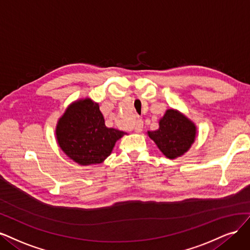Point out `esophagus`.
Wrapping results in <instances>:
<instances>
[{"instance_id": "obj_1", "label": "esophagus", "mask_w": 250, "mask_h": 250, "mask_svg": "<svg viewBox=\"0 0 250 250\" xmlns=\"http://www.w3.org/2000/svg\"><path fill=\"white\" fill-rule=\"evenodd\" d=\"M143 130V122L141 119H138L135 125V132L136 133H141Z\"/></svg>"}]
</instances>
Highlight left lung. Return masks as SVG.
<instances>
[{"instance_id":"left-lung-1","label":"left lung","mask_w":250,"mask_h":250,"mask_svg":"<svg viewBox=\"0 0 250 250\" xmlns=\"http://www.w3.org/2000/svg\"><path fill=\"white\" fill-rule=\"evenodd\" d=\"M159 125L157 131L147 132V134L169 159L184 155L194 142L196 134L194 124L178 111L167 110Z\"/></svg>"}]
</instances>
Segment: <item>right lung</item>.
Returning a JSON list of instances; mask_svg holds the SVG:
<instances>
[{
	"mask_svg": "<svg viewBox=\"0 0 250 250\" xmlns=\"http://www.w3.org/2000/svg\"><path fill=\"white\" fill-rule=\"evenodd\" d=\"M56 135L59 146L70 159L90 165L108 158L125 132L107 127L99 104L86 99L67 108L59 119Z\"/></svg>",
	"mask_w": 250,
	"mask_h": 250,
	"instance_id": "obj_1",
	"label": "right lung"
}]
</instances>
